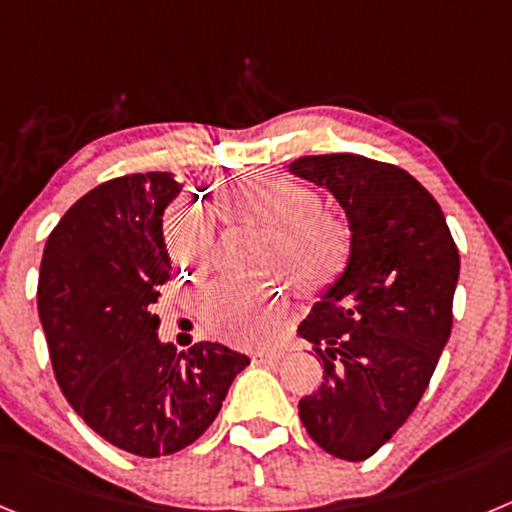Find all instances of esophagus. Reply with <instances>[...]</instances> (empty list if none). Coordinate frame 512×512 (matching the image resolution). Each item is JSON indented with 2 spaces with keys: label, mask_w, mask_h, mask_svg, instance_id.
Wrapping results in <instances>:
<instances>
[{
  "label": "esophagus",
  "mask_w": 512,
  "mask_h": 512,
  "mask_svg": "<svg viewBox=\"0 0 512 512\" xmlns=\"http://www.w3.org/2000/svg\"><path fill=\"white\" fill-rule=\"evenodd\" d=\"M282 356L284 351H277V348H271V351H251L253 364H277Z\"/></svg>",
  "instance_id": "esophagus-1"
}]
</instances>
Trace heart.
Here are the masks:
<instances>
[{
    "mask_svg": "<svg viewBox=\"0 0 512 512\" xmlns=\"http://www.w3.org/2000/svg\"><path fill=\"white\" fill-rule=\"evenodd\" d=\"M238 210L274 225L269 264L282 269L300 289H318L338 277L351 256V228L323 210L307 184L287 176H248L228 192ZM164 246L174 266L202 277L215 256V233L200 202H176L164 215ZM202 320L212 336L235 346L277 341L289 323L284 297L274 284L225 279L207 289Z\"/></svg>",
    "mask_w": 512,
    "mask_h": 512,
    "instance_id": "obj_1",
    "label": "heart"
}]
</instances>
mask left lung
I'll use <instances>...</instances> for the list:
<instances>
[{
    "instance_id": "obj_1",
    "label": "left lung",
    "mask_w": 512,
    "mask_h": 512,
    "mask_svg": "<svg viewBox=\"0 0 512 512\" xmlns=\"http://www.w3.org/2000/svg\"><path fill=\"white\" fill-rule=\"evenodd\" d=\"M289 171L336 194L351 223L346 271L300 325L323 361L300 418L320 449L364 461L431 384L454 320L459 251L436 197L400 166L328 153Z\"/></svg>"
}]
</instances>
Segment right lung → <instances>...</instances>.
<instances>
[{"label":"right lung","mask_w":512,"mask_h":512,"mask_svg":"<svg viewBox=\"0 0 512 512\" xmlns=\"http://www.w3.org/2000/svg\"><path fill=\"white\" fill-rule=\"evenodd\" d=\"M182 184L169 171L117 176L51 230L38 312L63 397L97 436L156 459L187 449L217 418L248 356L220 343H161L158 289L171 277L161 215Z\"/></svg>","instance_id":"1"}]
</instances>
